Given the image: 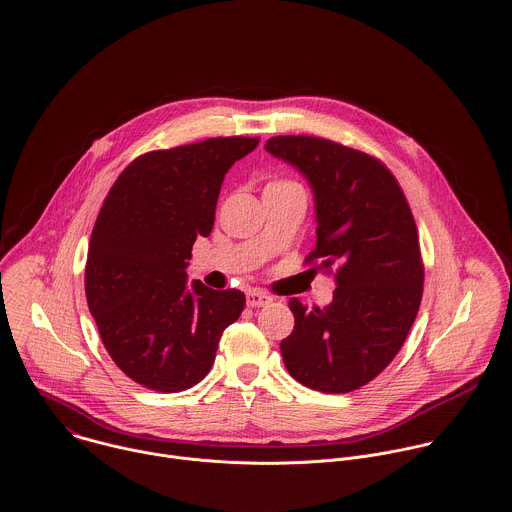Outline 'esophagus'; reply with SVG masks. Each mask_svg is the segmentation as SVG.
<instances>
[{"mask_svg": "<svg viewBox=\"0 0 512 512\" xmlns=\"http://www.w3.org/2000/svg\"><path fill=\"white\" fill-rule=\"evenodd\" d=\"M271 301H273V299H271L267 293H263V291L253 289V291L247 293V305H249V307H267Z\"/></svg>", "mask_w": 512, "mask_h": 512, "instance_id": "34e87169", "label": "esophagus"}]
</instances>
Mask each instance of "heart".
Returning <instances> with one entry per match:
<instances>
[{
  "label": "heart",
  "instance_id": "obj_1",
  "mask_svg": "<svg viewBox=\"0 0 512 512\" xmlns=\"http://www.w3.org/2000/svg\"><path fill=\"white\" fill-rule=\"evenodd\" d=\"M265 189H301V185L291 179H273Z\"/></svg>",
  "mask_w": 512,
  "mask_h": 512
}]
</instances>
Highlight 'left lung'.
<instances>
[{
    "instance_id": "obj_1",
    "label": "left lung",
    "mask_w": 512,
    "mask_h": 512,
    "mask_svg": "<svg viewBox=\"0 0 512 512\" xmlns=\"http://www.w3.org/2000/svg\"><path fill=\"white\" fill-rule=\"evenodd\" d=\"M265 148L309 181L317 243L305 263L335 271L337 285L325 309L291 297L283 364L311 390H358L396 358L422 301L410 205L386 164L362 150L315 136H273Z\"/></svg>"
}]
</instances>
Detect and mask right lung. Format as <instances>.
I'll list each match as a JSON object with an SVG mask.
<instances>
[{"mask_svg":"<svg viewBox=\"0 0 512 512\" xmlns=\"http://www.w3.org/2000/svg\"><path fill=\"white\" fill-rule=\"evenodd\" d=\"M259 138L227 136L152 150L112 185L92 229L86 299L102 344L136 384L183 392L211 370L245 295L187 283L197 237H209L223 179Z\"/></svg>","mask_w":512,"mask_h":512,"instance_id":"right-lung-1","label":"right lung"}]
</instances>
